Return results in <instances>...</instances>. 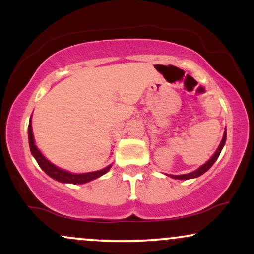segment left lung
I'll return each instance as SVG.
<instances>
[{
	"instance_id": "obj_1",
	"label": "left lung",
	"mask_w": 254,
	"mask_h": 254,
	"mask_svg": "<svg viewBox=\"0 0 254 254\" xmlns=\"http://www.w3.org/2000/svg\"><path fill=\"white\" fill-rule=\"evenodd\" d=\"M224 143H226V132H224L223 138H222V141H221V144H220V147H218V149L216 150V153L214 154V156H212L211 159L209 160L208 162H206V164H204L203 166H200V167L198 168L197 171L192 172V173L182 174V176H171V177L174 178V179H191V178H197V177L202 176V174L205 173V172L208 171L209 168H210L211 166L215 164V161H216V160L218 159V156H220V153H221V150H222Z\"/></svg>"
}]
</instances>
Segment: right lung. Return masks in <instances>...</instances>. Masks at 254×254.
<instances>
[{
    "label": "right lung",
    "mask_w": 254,
    "mask_h": 254,
    "mask_svg": "<svg viewBox=\"0 0 254 254\" xmlns=\"http://www.w3.org/2000/svg\"><path fill=\"white\" fill-rule=\"evenodd\" d=\"M28 141H30V149H31L32 155H33L34 159L37 160L38 165L40 166V168H42V170L45 172L48 176H50L51 178H54V179H56L61 183H70V184L88 183V182H90V180L97 179V178L101 177L103 174L106 173V172H109L110 167H111V166H109V167L104 168V170H100L97 172H89V173H82V174H74V173H70V172L63 171V170H61V168L56 167V166L52 165L50 161H48V160H46L45 157L42 155V153L38 150L36 144H34V138H33V132H32L31 122H30V124H28Z\"/></svg>",
    "instance_id": "right-lung-1"
}]
</instances>
